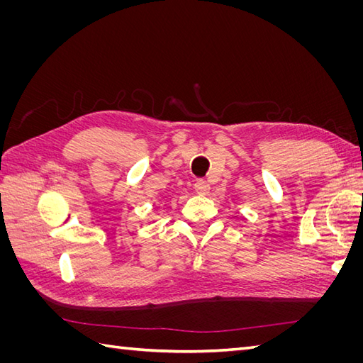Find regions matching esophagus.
<instances>
[{"label": "esophagus", "instance_id": "esophagus-1", "mask_svg": "<svg viewBox=\"0 0 363 363\" xmlns=\"http://www.w3.org/2000/svg\"><path fill=\"white\" fill-rule=\"evenodd\" d=\"M194 189H195L196 194L206 195L208 191H211V184H208L207 182H204V180H196L195 184H194Z\"/></svg>", "mask_w": 363, "mask_h": 363}]
</instances>
